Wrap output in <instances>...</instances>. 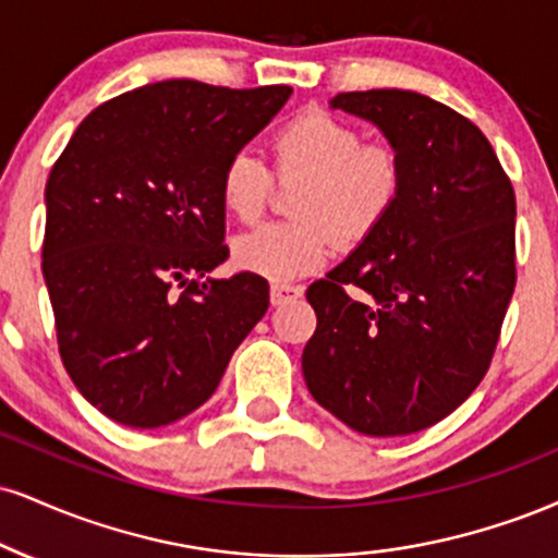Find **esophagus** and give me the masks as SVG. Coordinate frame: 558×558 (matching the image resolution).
Wrapping results in <instances>:
<instances>
[{
	"label": "esophagus",
	"mask_w": 558,
	"mask_h": 558,
	"mask_svg": "<svg viewBox=\"0 0 558 558\" xmlns=\"http://www.w3.org/2000/svg\"><path fill=\"white\" fill-rule=\"evenodd\" d=\"M301 293H304V288L301 286H291V283H272L270 286L272 306L288 304V301H296V299H301Z\"/></svg>",
	"instance_id": "1"
}]
</instances>
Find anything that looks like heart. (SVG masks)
<instances>
[{"mask_svg":"<svg viewBox=\"0 0 558 558\" xmlns=\"http://www.w3.org/2000/svg\"><path fill=\"white\" fill-rule=\"evenodd\" d=\"M280 179H306L293 213L233 241L241 270L270 280L317 272L335 254V233L361 241L381 226L405 186V160L389 143H364V134L325 109H306L272 137ZM272 173L252 147L231 153L220 173V203L241 223L265 213Z\"/></svg>","mask_w":558,"mask_h":558,"instance_id":"b5f03b06","label":"heart"}]
</instances>
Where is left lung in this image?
<instances>
[{
  "label": "left lung",
  "instance_id": "left-lung-1",
  "mask_svg": "<svg viewBox=\"0 0 558 558\" xmlns=\"http://www.w3.org/2000/svg\"><path fill=\"white\" fill-rule=\"evenodd\" d=\"M330 106L379 126L405 186L308 286L317 330L301 368L312 398L359 434L424 432L471 398L499 343L517 280L512 181L486 134L439 100L392 87Z\"/></svg>",
  "mask_w": 558,
  "mask_h": 558
}]
</instances>
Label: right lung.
Wrapping results in <instances>:
<instances>
[{"label":"right lung","mask_w":558,"mask_h":558,"mask_svg":"<svg viewBox=\"0 0 558 558\" xmlns=\"http://www.w3.org/2000/svg\"><path fill=\"white\" fill-rule=\"evenodd\" d=\"M293 87L163 80L106 100L46 181L44 280L64 368L117 424L158 428L197 411L270 306L228 259L220 173Z\"/></svg>","instance_id":"1"}]
</instances>
